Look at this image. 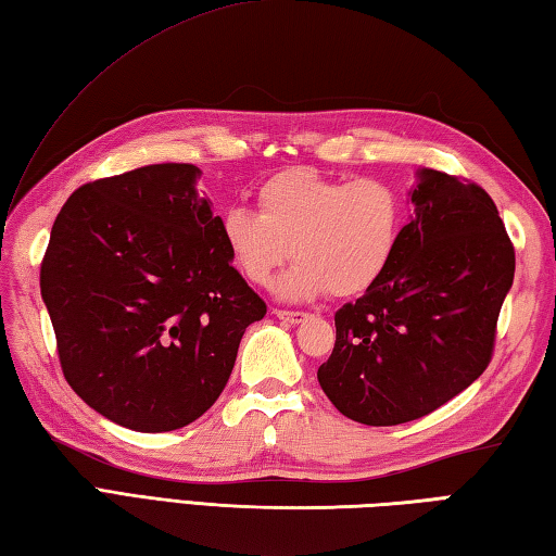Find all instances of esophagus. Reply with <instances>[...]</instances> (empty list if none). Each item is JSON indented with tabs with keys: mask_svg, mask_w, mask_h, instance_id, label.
Masks as SVG:
<instances>
[{
	"mask_svg": "<svg viewBox=\"0 0 556 556\" xmlns=\"http://www.w3.org/2000/svg\"><path fill=\"white\" fill-rule=\"evenodd\" d=\"M275 315L289 325H301L305 317H308V313H301V311H275Z\"/></svg>",
	"mask_w": 556,
	"mask_h": 556,
	"instance_id": "esophagus-1",
	"label": "esophagus"
}]
</instances>
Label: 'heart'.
Instances as JSON below:
<instances>
[{
    "label": "heart",
    "mask_w": 556,
    "mask_h": 556,
    "mask_svg": "<svg viewBox=\"0 0 556 556\" xmlns=\"http://www.w3.org/2000/svg\"><path fill=\"white\" fill-rule=\"evenodd\" d=\"M406 203L384 179H332L308 167L275 174L257 188V212L231 207L222 239L241 275L267 287L275 271L299 257L277 285L281 299L311 301L332 291L358 296L394 260Z\"/></svg>",
    "instance_id": "b5f03b06"
}]
</instances>
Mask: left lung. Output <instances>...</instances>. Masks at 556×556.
Listing matches in <instances>:
<instances>
[{"instance_id": "8db88e82", "label": "left lung", "mask_w": 556, "mask_h": 556, "mask_svg": "<svg viewBox=\"0 0 556 556\" xmlns=\"http://www.w3.org/2000/svg\"><path fill=\"white\" fill-rule=\"evenodd\" d=\"M394 260L334 315L317 370L339 413L363 425L428 416L485 372L516 255L485 188L420 169Z\"/></svg>"}]
</instances>
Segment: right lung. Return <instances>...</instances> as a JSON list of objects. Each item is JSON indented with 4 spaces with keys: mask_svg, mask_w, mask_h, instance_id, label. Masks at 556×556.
Masks as SVG:
<instances>
[{
    "mask_svg": "<svg viewBox=\"0 0 556 556\" xmlns=\"http://www.w3.org/2000/svg\"><path fill=\"white\" fill-rule=\"evenodd\" d=\"M193 164H148L71 193L40 291L71 389L122 428L179 430L227 387L265 301L233 269Z\"/></svg>",
    "mask_w": 556,
    "mask_h": 556,
    "instance_id": "obj_1",
    "label": "right lung"
}]
</instances>
